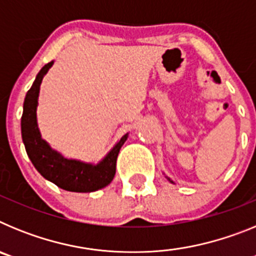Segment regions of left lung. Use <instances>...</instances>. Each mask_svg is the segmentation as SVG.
<instances>
[{"label": "left lung", "instance_id": "obj_1", "mask_svg": "<svg viewBox=\"0 0 256 256\" xmlns=\"http://www.w3.org/2000/svg\"><path fill=\"white\" fill-rule=\"evenodd\" d=\"M170 182H172V180H170Z\"/></svg>", "mask_w": 256, "mask_h": 256}]
</instances>
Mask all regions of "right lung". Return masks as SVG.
Instances as JSON below:
<instances>
[{
    "label": "right lung",
    "mask_w": 256,
    "mask_h": 256,
    "mask_svg": "<svg viewBox=\"0 0 256 256\" xmlns=\"http://www.w3.org/2000/svg\"><path fill=\"white\" fill-rule=\"evenodd\" d=\"M54 61L40 69L36 80L24 100L22 115V137L26 154L38 172L56 186L72 192H94L104 188L112 182L116 170V159L119 150L126 142L128 134H124L115 144L105 159L97 165L84 164L76 160L64 159L60 154L52 150L40 137L37 126V104L42 78L52 66Z\"/></svg>",
    "instance_id": "obj_1"
}]
</instances>
